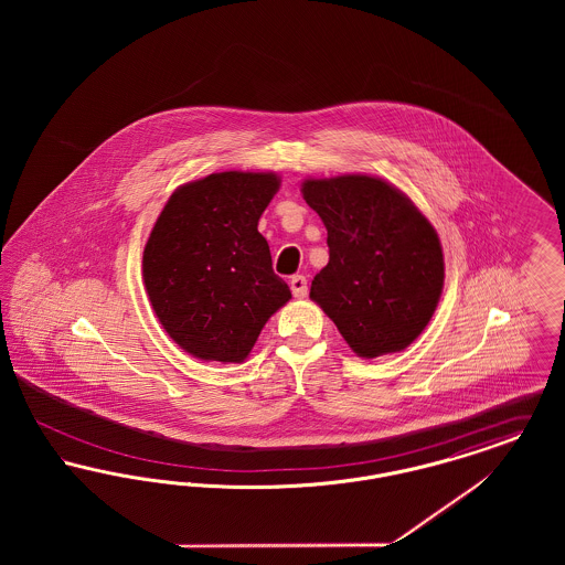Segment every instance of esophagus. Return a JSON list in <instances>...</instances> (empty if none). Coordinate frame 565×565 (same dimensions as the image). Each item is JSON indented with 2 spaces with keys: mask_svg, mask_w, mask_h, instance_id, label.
<instances>
[{
  "mask_svg": "<svg viewBox=\"0 0 565 565\" xmlns=\"http://www.w3.org/2000/svg\"><path fill=\"white\" fill-rule=\"evenodd\" d=\"M290 288H292V295L296 298H305L307 292H309V288H307V277L305 275H295L292 279H290Z\"/></svg>",
  "mask_w": 565,
  "mask_h": 565,
  "instance_id": "esophagus-1",
  "label": "esophagus"
}]
</instances>
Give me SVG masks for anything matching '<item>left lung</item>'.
<instances>
[{
  "label": "left lung",
  "instance_id": "obj_1",
  "mask_svg": "<svg viewBox=\"0 0 565 565\" xmlns=\"http://www.w3.org/2000/svg\"><path fill=\"white\" fill-rule=\"evenodd\" d=\"M302 199L328 231V265L311 300L360 358L403 351L424 332L445 281L428 217L390 182L362 173L302 182Z\"/></svg>",
  "mask_w": 565,
  "mask_h": 565
}]
</instances>
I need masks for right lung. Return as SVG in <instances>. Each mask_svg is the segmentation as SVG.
I'll return each instance as SVG.
<instances>
[{"label": "right lung", "mask_w": 565, "mask_h": 565, "mask_svg": "<svg viewBox=\"0 0 565 565\" xmlns=\"http://www.w3.org/2000/svg\"><path fill=\"white\" fill-rule=\"evenodd\" d=\"M279 175L222 171L175 190L143 247V284L167 334L205 362H243L292 292L258 220Z\"/></svg>", "instance_id": "add662e5"}]
</instances>
